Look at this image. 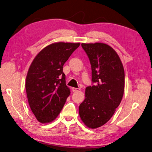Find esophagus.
<instances>
[{
	"label": "esophagus",
	"instance_id": "esophagus-1",
	"mask_svg": "<svg viewBox=\"0 0 152 152\" xmlns=\"http://www.w3.org/2000/svg\"><path fill=\"white\" fill-rule=\"evenodd\" d=\"M80 90V88H72V91L73 92H76Z\"/></svg>",
	"mask_w": 152,
	"mask_h": 152
}]
</instances>
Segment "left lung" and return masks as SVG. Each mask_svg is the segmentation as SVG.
<instances>
[{
	"mask_svg": "<svg viewBox=\"0 0 152 152\" xmlns=\"http://www.w3.org/2000/svg\"><path fill=\"white\" fill-rule=\"evenodd\" d=\"M91 66L92 86L86 88V98L79 105V115L91 129L104 125L113 116L122 100L125 72L113 48L105 43H82Z\"/></svg>",
	"mask_w": 152,
	"mask_h": 152,
	"instance_id": "obj_1",
	"label": "left lung"
}]
</instances>
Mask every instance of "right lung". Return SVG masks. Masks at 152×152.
<instances>
[{
	"label": "right lung",
	"instance_id": "add662e5",
	"mask_svg": "<svg viewBox=\"0 0 152 152\" xmlns=\"http://www.w3.org/2000/svg\"><path fill=\"white\" fill-rule=\"evenodd\" d=\"M80 43L59 42L50 45L36 56L26 77L28 104L41 123L55 120L70 91L66 85L63 65Z\"/></svg>",
	"mask_w": 152,
	"mask_h": 152
}]
</instances>
